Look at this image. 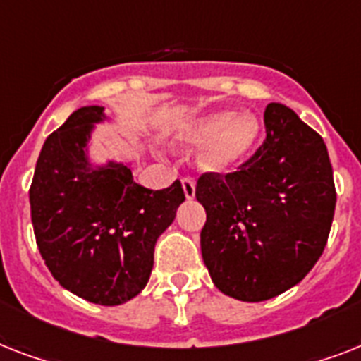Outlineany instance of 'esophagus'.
I'll return each instance as SVG.
<instances>
[{"label": "esophagus", "mask_w": 361, "mask_h": 361, "mask_svg": "<svg viewBox=\"0 0 361 361\" xmlns=\"http://www.w3.org/2000/svg\"><path fill=\"white\" fill-rule=\"evenodd\" d=\"M181 187H183V195H185L187 200H192V198H195V191H197L195 181H192L191 178H183V180H181Z\"/></svg>", "instance_id": "34e87169"}]
</instances>
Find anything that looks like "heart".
Instances as JSON below:
<instances>
[{"label":"heart","mask_w":361,"mask_h":361,"mask_svg":"<svg viewBox=\"0 0 361 361\" xmlns=\"http://www.w3.org/2000/svg\"><path fill=\"white\" fill-rule=\"evenodd\" d=\"M262 138V125L251 112L219 109L181 123L172 135V147L191 152L200 147L198 169L206 174L226 176L252 157Z\"/></svg>","instance_id":"heart-1"}]
</instances>
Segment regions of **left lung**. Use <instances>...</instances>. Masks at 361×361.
<instances>
[{
    "label": "left lung",
    "instance_id": "1",
    "mask_svg": "<svg viewBox=\"0 0 361 361\" xmlns=\"http://www.w3.org/2000/svg\"><path fill=\"white\" fill-rule=\"evenodd\" d=\"M266 140L238 172L204 174L200 249L212 281L241 302H264L298 285L324 251L336 185L319 133L294 110L269 103Z\"/></svg>",
    "mask_w": 361,
    "mask_h": 361
}]
</instances>
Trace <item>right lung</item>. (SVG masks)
<instances>
[{
    "mask_svg": "<svg viewBox=\"0 0 361 361\" xmlns=\"http://www.w3.org/2000/svg\"><path fill=\"white\" fill-rule=\"evenodd\" d=\"M104 106H84L42 144L31 181V223L44 264L59 285L99 305L138 296L153 269L159 236L185 200L178 180L149 191L133 180V161L92 159Z\"/></svg>",
    "mask_w": 361,
    "mask_h": 361,
    "instance_id": "obj_1",
    "label": "right lung"
}]
</instances>
